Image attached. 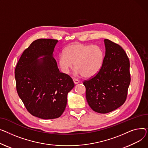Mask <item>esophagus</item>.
<instances>
[{"mask_svg": "<svg viewBox=\"0 0 148 148\" xmlns=\"http://www.w3.org/2000/svg\"><path fill=\"white\" fill-rule=\"evenodd\" d=\"M73 82L75 84H77L79 82V80H78L77 79H76V78H74L73 79Z\"/></svg>", "mask_w": 148, "mask_h": 148, "instance_id": "obj_1", "label": "esophagus"}]
</instances>
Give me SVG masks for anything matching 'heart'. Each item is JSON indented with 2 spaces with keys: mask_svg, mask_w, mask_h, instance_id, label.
<instances>
[{
  "mask_svg": "<svg viewBox=\"0 0 148 148\" xmlns=\"http://www.w3.org/2000/svg\"><path fill=\"white\" fill-rule=\"evenodd\" d=\"M104 59L102 49L97 45L76 43L66 47L58 56V63L63 72L68 73L73 66L76 73L91 77L100 71Z\"/></svg>",
  "mask_w": 148,
  "mask_h": 148,
  "instance_id": "b5f03b06",
  "label": "heart"
}]
</instances>
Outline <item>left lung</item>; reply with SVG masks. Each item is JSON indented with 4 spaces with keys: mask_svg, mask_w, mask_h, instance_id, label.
I'll use <instances>...</instances> for the list:
<instances>
[{
    "mask_svg": "<svg viewBox=\"0 0 148 148\" xmlns=\"http://www.w3.org/2000/svg\"><path fill=\"white\" fill-rule=\"evenodd\" d=\"M105 56L99 72L83 84L90 108L100 114L114 110L125 103L131 81L130 60L124 49L105 39Z\"/></svg>",
    "mask_w": 148,
    "mask_h": 148,
    "instance_id": "1",
    "label": "left lung"
}]
</instances>
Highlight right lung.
<instances>
[{
	"label": "right lung",
	"instance_id": "right-lung-1",
	"mask_svg": "<svg viewBox=\"0 0 148 148\" xmlns=\"http://www.w3.org/2000/svg\"><path fill=\"white\" fill-rule=\"evenodd\" d=\"M58 42L53 39L33 41L24 51L15 70L16 91L26 109L43 119L63 114L67 93L75 86L70 76L60 72L53 57ZM41 56L45 57L38 60Z\"/></svg>",
	"mask_w": 148,
	"mask_h": 148
}]
</instances>
